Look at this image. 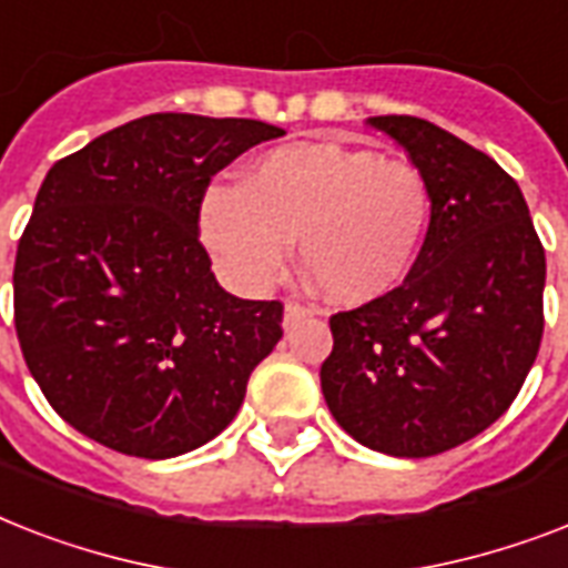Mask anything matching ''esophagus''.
<instances>
[{
  "instance_id": "obj_1",
  "label": "esophagus",
  "mask_w": 568,
  "mask_h": 568,
  "mask_svg": "<svg viewBox=\"0 0 568 568\" xmlns=\"http://www.w3.org/2000/svg\"><path fill=\"white\" fill-rule=\"evenodd\" d=\"M306 315H312L310 306H303V303H297V301L285 303V318H283L285 329L294 327V324H297V321H301V318H306Z\"/></svg>"
}]
</instances>
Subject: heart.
<instances>
[{"instance_id":"b5f03b06","label":"heart","mask_w":568,"mask_h":568,"mask_svg":"<svg viewBox=\"0 0 568 568\" xmlns=\"http://www.w3.org/2000/svg\"><path fill=\"white\" fill-rule=\"evenodd\" d=\"M430 212V182L413 162L315 141L262 153L244 185H212L200 203V235L244 292L274 283L301 239L303 267L321 292L356 306L404 283Z\"/></svg>"}]
</instances>
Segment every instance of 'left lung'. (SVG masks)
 Masks as SVG:
<instances>
[{
  "label": "left lung",
  "mask_w": 568,
  "mask_h": 568,
  "mask_svg": "<svg viewBox=\"0 0 568 568\" xmlns=\"http://www.w3.org/2000/svg\"><path fill=\"white\" fill-rule=\"evenodd\" d=\"M368 123L427 176L430 226L404 283L329 318L321 392L365 448L433 457L519 395L546 327V250L519 185L489 155L422 118Z\"/></svg>",
  "instance_id": "8db88e82"
}]
</instances>
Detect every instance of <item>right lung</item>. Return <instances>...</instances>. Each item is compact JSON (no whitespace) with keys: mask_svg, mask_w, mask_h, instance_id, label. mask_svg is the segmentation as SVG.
Here are the masks:
<instances>
[{"mask_svg":"<svg viewBox=\"0 0 568 568\" xmlns=\"http://www.w3.org/2000/svg\"><path fill=\"white\" fill-rule=\"evenodd\" d=\"M280 126L146 114L49 168L13 262V324L49 406L105 448L180 457L235 418L283 303L223 292L200 203Z\"/></svg>","mask_w":568,"mask_h":568,"instance_id":"obj_1","label":"right lung"}]
</instances>
